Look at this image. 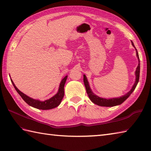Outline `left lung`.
I'll list each match as a JSON object with an SVG mask.
<instances>
[{
	"label": "left lung",
	"instance_id": "obj_1",
	"mask_svg": "<svg viewBox=\"0 0 151 151\" xmlns=\"http://www.w3.org/2000/svg\"><path fill=\"white\" fill-rule=\"evenodd\" d=\"M131 42H132V46L135 48L136 51V56H137V59H138V65H137V68H136V70L135 72L136 81H135V83H134V84L133 85L132 89H131V90H130L129 92H128L127 94L121 96V97H120L108 99H105V98H101L93 93L90 87H89V82L88 81L87 78H86V75H84V83L85 87L86 89V91H87V93H88V95L89 99H90V100L93 102L94 104L99 105V106H106V107H112V106H115L119 105V104L123 103V102L131 95V93H132L134 91V89H135L137 83H138V82H139V79L140 63H139V55H138V52H137V50L136 49L135 46H134V45L132 41H131Z\"/></svg>",
	"mask_w": 151,
	"mask_h": 151
}]
</instances>
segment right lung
Listing matches in <instances>:
<instances>
[{
    "instance_id": "1",
    "label": "right lung",
    "mask_w": 151,
    "mask_h": 151,
    "mask_svg": "<svg viewBox=\"0 0 151 151\" xmlns=\"http://www.w3.org/2000/svg\"><path fill=\"white\" fill-rule=\"evenodd\" d=\"M67 76H65V77L62 80V81H61L60 86H59L58 91L57 93L54 96H53L52 97H51L50 99L45 101H40L39 100H36V99L30 98L28 97V96L24 94L23 93H22L21 91L19 90L16 87L15 85L14 84V82L12 81V80L11 78L10 79H11L12 83L14 86L15 90L17 91V92L19 95H20L22 99H23V100L26 102L28 105H30V106H32L35 108L45 110H50V109L56 108L58 106H59V104L61 103V102H62V100L64 96V86H65V83L67 81Z\"/></svg>"
}]
</instances>
